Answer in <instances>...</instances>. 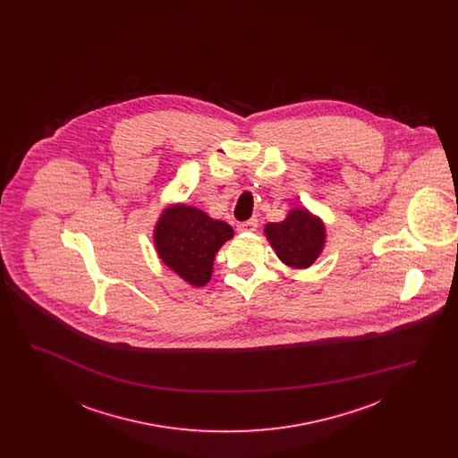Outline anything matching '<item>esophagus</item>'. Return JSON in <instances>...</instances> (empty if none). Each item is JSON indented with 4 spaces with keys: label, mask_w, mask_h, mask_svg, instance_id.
I'll use <instances>...</instances> for the list:
<instances>
[{
    "label": "esophagus",
    "mask_w": 458,
    "mask_h": 458,
    "mask_svg": "<svg viewBox=\"0 0 458 458\" xmlns=\"http://www.w3.org/2000/svg\"><path fill=\"white\" fill-rule=\"evenodd\" d=\"M258 226H259L258 218H250L239 223V225H237V230H239V232H256Z\"/></svg>",
    "instance_id": "34e87169"
}]
</instances>
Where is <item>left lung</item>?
Wrapping results in <instances>:
<instances>
[{"mask_svg":"<svg viewBox=\"0 0 458 458\" xmlns=\"http://www.w3.org/2000/svg\"><path fill=\"white\" fill-rule=\"evenodd\" d=\"M264 235L280 261L293 269L312 266L327 243L323 219L314 216L305 208H293L280 223H267Z\"/></svg>","mask_w":458,"mask_h":458,"instance_id":"8db88e82","label":"left lung"}]
</instances>
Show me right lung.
I'll list each match as a JSON object with an SVG mask.
<instances>
[{"label": "right lung", "mask_w": 458, "mask_h": 458, "mask_svg": "<svg viewBox=\"0 0 458 458\" xmlns=\"http://www.w3.org/2000/svg\"><path fill=\"white\" fill-rule=\"evenodd\" d=\"M233 237V228L221 219L187 204L168 206L154 226V247L165 266L182 280L204 286L211 280L215 256Z\"/></svg>", "instance_id": "add662e5"}]
</instances>
